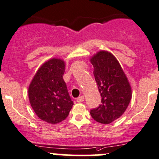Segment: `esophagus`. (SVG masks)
<instances>
[{
  "mask_svg": "<svg viewBox=\"0 0 159 159\" xmlns=\"http://www.w3.org/2000/svg\"><path fill=\"white\" fill-rule=\"evenodd\" d=\"M84 100V96H81V97H78V98H77V102H79V103H81V102H83Z\"/></svg>",
  "mask_w": 159,
  "mask_h": 159,
  "instance_id": "34e87169",
  "label": "esophagus"
}]
</instances>
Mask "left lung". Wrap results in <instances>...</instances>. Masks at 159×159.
Returning <instances> with one entry per match:
<instances>
[{
	"instance_id": "8db88e82",
	"label": "left lung",
	"mask_w": 159,
	"mask_h": 159,
	"mask_svg": "<svg viewBox=\"0 0 159 159\" xmlns=\"http://www.w3.org/2000/svg\"><path fill=\"white\" fill-rule=\"evenodd\" d=\"M94 76L101 93V105L90 111L91 117L102 124H110L125 111L131 98L130 84L115 56L99 51L91 59Z\"/></svg>"
}]
</instances>
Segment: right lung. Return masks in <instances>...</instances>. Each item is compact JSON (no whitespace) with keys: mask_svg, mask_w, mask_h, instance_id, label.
<instances>
[{"mask_svg":"<svg viewBox=\"0 0 159 159\" xmlns=\"http://www.w3.org/2000/svg\"><path fill=\"white\" fill-rule=\"evenodd\" d=\"M65 66L60 59L48 61L38 69L28 89L33 110L38 118L51 124L64 121L74 105L63 79Z\"/></svg>","mask_w":159,"mask_h":159,"instance_id":"1","label":"right lung"}]
</instances>
